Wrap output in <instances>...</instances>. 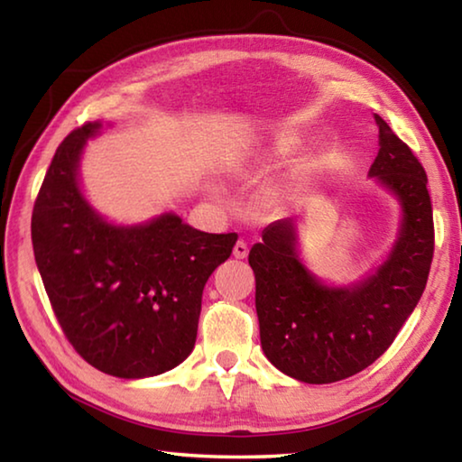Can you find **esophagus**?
Masks as SVG:
<instances>
[{"label": "esophagus", "mask_w": 462, "mask_h": 462, "mask_svg": "<svg viewBox=\"0 0 462 462\" xmlns=\"http://www.w3.org/2000/svg\"><path fill=\"white\" fill-rule=\"evenodd\" d=\"M232 254L236 256V259H245V256L248 254V246H246V242H242V240H238L236 245H234V250H232Z\"/></svg>", "instance_id": "1"}]
</instances>
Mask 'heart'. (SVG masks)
<instances>
[{"label": "heart", "instance_id": "heart-1", "mask_svg": "<svg viewBox=\"0 0 462 462\" xmlns=\"http://www.w3.org/2000/svg\"><path fill=\"white\" fill-rule=\"evenodd\" d=\"M295 148V138L293 136H275L273 143L264 148L261 159L264 161H273V159H283V156L291 154Z\"/></svg>", "mask_w": 462, "mask_h": 462}]
</instances>
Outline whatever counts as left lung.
Segmentation results:
<instances>
[{
    "instance_id": "obj_1",
    "label": "left lung",
    "mask_w": 462,
    "mask_h": 462,
    "mask_svg": "<svg viewBox=\"0 0 462 462\" xmlns=\"http://www.w3.org/2000/svg\"><path fill=\"white\" fill-rule=\"evenodd\" d=\"M374 120L379 152L369 177L402 208L387 259L350 285L324 283L301 259L295 217L269 224L248 254L263 353L281 373L310 385L353 377L377 361L418 306L432 264L426 171L381 116Z\"/></svg>"
}]
</instances>
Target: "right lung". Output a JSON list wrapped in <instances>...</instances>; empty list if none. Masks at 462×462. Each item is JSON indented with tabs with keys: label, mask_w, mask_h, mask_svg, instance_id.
I'll return each mask as SVG.
<instances>
[{
	"label": "right lung",
	"mask_w": 462,
	"mask_h": 462,
	"mask_svg": "<svg viewBox=\"0 0 462 462\" xmlns=\"http://www.w3.org/2000/svg\"><path fill=\"white\" fill-rule=\"evenodd\" d=\"M73 130L54 152L32 212L36 267L62 332L91 366L120 379L167 373L191 355L201 293L238 236L191 228L173 212L114 224L81 189L88 140Z\"/></svg>",
	"instance_id": "add662e5"
}]
</instances>
